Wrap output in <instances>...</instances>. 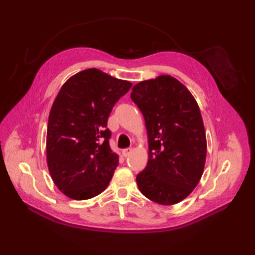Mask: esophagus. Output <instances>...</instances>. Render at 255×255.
Returning a JSON list of instances; mask_svg holds the SVG:
<instances>
[{
  "instance_id": "esophagus-1",
  "label": "esophagus",
  "mask_w": 255,
  "mask_h": 255,
  "mask_svg": "<svg viewBox=\"0 0 255 255\" xmlns=\"http://www.w3.org/2000/svg\"><path fill=\"white\" fill-rule=\"evenodd\" d=\"M132 152V149L131 148H127V149H124L123 150V155L125 156V158H127V156H129L131 154Z\"/></svg>"
}]
</instances>
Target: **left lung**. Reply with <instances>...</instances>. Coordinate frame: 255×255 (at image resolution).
I'll use <instances>...</instances> for the list:
<instances>
[{"label": "left lung", "mask_w": 255, "mask_h": 255, "mask_svg": "<svg viewBox=\"0 0 255 255\" xmlns=\"http://www.w3.org/2000/svg\"><path fill=\"white\" fill-rule=\"evenodd\" d=\"M148 134V163L137 175L145 197L174 205L197 186L204 173L207 141L199 106L185 85L171 75L141 81L131 89Z\"/></svg>", "instance_id": "obj_1"}]
</instances>
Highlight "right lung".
Returning <instances> with one entry per match:
<instances>
[{"instance_id": "1", "label": "right lung", "mask_w": 255, "mask_h": 255, "mask_svg": "<svg viewBox=\"0 0 255 255\" xmlns=\"http://www.w3.org/2000/svg\"><path fill=\"white\" fill-rule=\"evenodd\" d=\"M131 85L91 68L69 78L59 91L48 119L47 165L69 198H93L110 184L118 156L110 148L107 119Z\"/></svg>"}]
</instances>
